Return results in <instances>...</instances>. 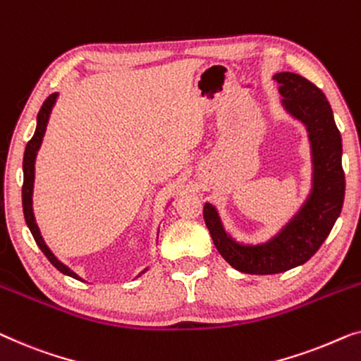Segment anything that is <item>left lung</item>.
I'll use <instances>...</instances> for the list:
<instances>
[{
	"mask_svg": "<svg viewBox=\"0 0 361 361\" xmlns=\"http://www.w3.org/2000/svg\"><path fill=\"white\" fill-rule=\"evenodd\" d=\"M281 106L305 125L311 145L312 187L296 215L267 243H238L223 228L216 208L203 207V218L221 257L243 274H281L310 260L331 233L342 212L345 174L342 169V138L331 104L319 87L296 73H276Z\"/></svg>",
	"mask_w": 361,
	"mask_h": 361,
	"instance_id": "8db88e82",
	"label": "left lung"
}]
</instances>
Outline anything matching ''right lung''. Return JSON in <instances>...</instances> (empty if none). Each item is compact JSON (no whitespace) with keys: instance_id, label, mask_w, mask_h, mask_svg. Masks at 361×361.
Segmentation results:
<instances>
[{"instance_id":"right-lung-1","label":"right lung","mask_w":361,"mask_h":361,"mask_svg":"<svg viewBox=\"0 0 361 361\" xmlns=\"http://www.w3.org/2000/svg\"><path fill=\"white\" fill-rule=\"evenodd\" d=\"M56 97H59V92L50 94V96L45 99V102L42 104L40 111L37 114V128H35L34 137L29 140L27 146H25L24 161H23V171H24L23 210H24L25 223H27V226L30 229V233H32L35 243H37L42 252L45 254V257L50 260L51 265H54L56 270H60L61 274H65L68 276H73V279H76V280H81V276L76 275L75 271H73L70 267H66L65 264H61L60 260L55 257L54 252H51V250L49 249V245L45 244L44 238H42V234H40V229L37 226V223H35V216H34V210H32V192H34V179H35V156H37V151H39L40 145H42V140H44L47 123H49L50 112L55 106ZM146 270H148V269H145L142 274H145ZM142 274H140V275H142Z\"/></svg>"}]
</instances>
